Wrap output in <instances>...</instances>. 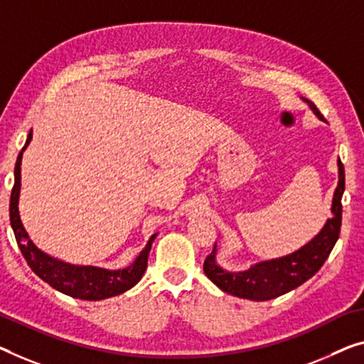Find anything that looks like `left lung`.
<instances>
[{
	"label": "left lung",
	"instance_id": "obj_1",
	"mask_svg": "<svg viewBox=\"0 0 364 364\" xmlns=\"http://www.w3.org/2000/svg\"><path fill=\"white\" fill-rule=\"evenodd\" d=\"M312 112L323 121V116L312 101L302 97ZM338 184L332 199V217L327 219L322 230L301 247L286 257L264 259L255 263L243 271H227L215 262L217 242L213 252L204 262V273L213 283L227 294L250 301H269L296 289L297 286L311 279L322 268L325 259L338 240L341 227V196L345 191V170L338 159Z\"/></svg>",
	"mask_w": 364,
	"mask_h": 364
}]
</instances>
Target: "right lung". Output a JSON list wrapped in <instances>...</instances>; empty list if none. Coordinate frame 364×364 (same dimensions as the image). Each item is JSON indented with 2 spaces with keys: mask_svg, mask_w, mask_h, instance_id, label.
Masks as SVG:
<instances>
[{
  "mask_svg": "<svg viewBox=\"0 0 364 364\" xmlns=\"http://www.w3.org/2000/svg\"><path fill=\"white\" fill-rule=\"evenodd\" d=\"M32 134L27 135L26 145L19 151L18 161L14 166V186L11 191L9 203V219L11 227L14 230L16 242H18L19 250L26 258L31 269L39 276L42 281L50 284L53 289L63 292L75 299L83 301H101L107 297L119 296L122 292L134 287L142 278L145 269H147L149 253L156 234L150 237L147 245L132 264L122 269H106L97 267H81V264L65 263L62 259L53 258L41 248L34 245L24 229L23 222L19 217V191H21V161H23V151L31 144Z\"/></svg>",
  "mask_w": 364,
  "mask_h": 364,
  "instance_id": "obj_1",
  "label": "right lung"
}]
</instances>
